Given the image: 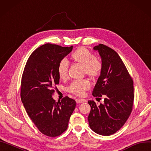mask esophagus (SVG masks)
Returning a JSON list of instances; mask_svg holds the SVG:
<instances>
[{"instance_id":"esophagus-1","label":"esophagus","mask_w":151,"mask_h":151,"mask_svg":"<svg viewBox=\"0 0 151 151\" xmlns=\"http://www.w3.org/2000/svg\"><path fill=\"white\" fill-rule=\"evenodd\" d=\"M76 103L77 104H81V103H83V102H85L86 100L84 99H77L76 100Z\"/></svg>"}]
</instances>
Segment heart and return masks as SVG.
<instances>
[{
	"instance_id": "heart-1",
	"label": "heart",
	"mask_w": 151,
	"mask_h": 151,
	"mask_svg": "<svg viewBox=\"0 0 151 151\" xmlns=\"http://www.w3.org/2000/svg\"><path fill=\"white\" fill-rule=\"evenodd\" d=\"M73 62L82 65L83 72L91 78L99 77L103 70V63L100 58L93 55L88 49L81 47L73 52L70 56ZM69 63L65 58L60 61L58 65V74L60 79H66L68 77ZM91 87V83L87 79L72 81L67 88V91L77 96H82Z\"/></svg>"
}]
</instances>
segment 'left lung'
<instances>
[{"instance_id": "1", "label": "left lung", "mask_w": 151, "mask_h": 151, "mask_svg": "<svg viewBox=\"0 0 151 151\" xmlns=\"http://www.w3.org/2000/svg\"><path fill=\"white\" fill-rule=\"evenodd\" d=\"M101 58L103 70L92 95L104 97V103L97 105L88 101L91 107L88 119L93 132L109 136L119 130L131 114L133 101V81L120 56L112 48L100 44L94 47Z\"/></svg>"}]
</instances>
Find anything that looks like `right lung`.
<instances>
[{
    "label": "right lung",
    "mask_w": 151,
    "mask_h": 151,
    "mask_svg": "<svg viewBox=\"0 0 151 151\" xmlns=\"http://www.w3.org/2000/svg\"><path fill=\"white\" fill-rule=\"evenodd\" d=\"M45 44L37 48L28 58L22 77L20 96L26 112L39 131L50 137L65 132L76 102L66 96L58 102L52 99L60 82L58 65L72 50Z\"/></svg>",
    "instance_id": "obj_1"
}]
</instances>
